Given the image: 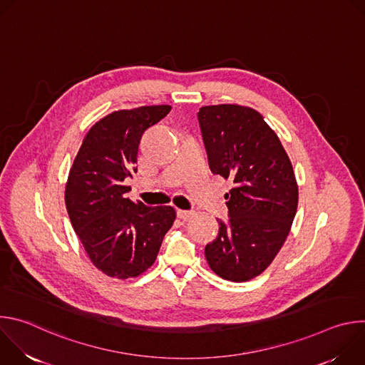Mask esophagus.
Wrapping results in <instances>:
<instances>
[{"label":"esophagus","mask_w":365,"mask_h":365,"mask_svg":"<svg viewBox=\"0 0 365 365\" xmlns=\"http://www.w3.org/2000/svg\"><path fill=\"white\" fill-rule=\"evenodd\" d=\"M193 215H195V212H193V211H183V210H178V217H179L180 220H183V221L190 220Z\"/></svg>","instance_id":"esophagus-1"}]
</instances>
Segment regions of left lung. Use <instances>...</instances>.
I'll list each match as a JSON object with an SVG mask.
<instances>
[{"label":"left lung","mask_w":365,"mask_h":365,"mask_svg":"<svg viewBox=\"0 0 365 365\" xmlns=\"http://www.w3.org/2000/svg\"><path fill=\"white\" fill-rule=\"evenodd\" d=\"M212 173L231 179L228 221L206 244L210 267L230 282L262 274L283 247L297 210L299 190L289 155L263 115L252 108L207 106L197 113Z\"/></svg>","instance_id":"1"}]
</instances>
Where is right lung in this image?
<instances>
[{
	"label": "right lung",
	"instance_id": "add662e5",
	"mask_svg": "<svg viewBox=\"0 0 365 365\" xmlns=\"http://www.w3.org/2000/svg\"><path fill=\"white\" fill-rule=\"evenodd\" d=\"M170 106L121 110L99 120L85 135L69 172L65 202L72 227L93 266L115 279L137 277L155 262L172 228V206H145L127 197L137 172L144 131Z\"/></svg>",
	"mask_w": 365,
	"mask_h": 365
}]
</instances>
